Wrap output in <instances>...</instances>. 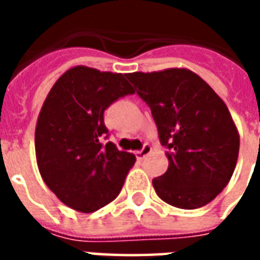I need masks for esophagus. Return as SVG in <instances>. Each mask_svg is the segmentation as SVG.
I'll list each match as a JSON object with an SVG mask.
<instances>
[{"mask_svg":"<svg viewBox=\"0 0 260 260\" xmlns=\"http://www.w3.org/2000/svg\"><path fill=\"white\" fill-rule=\"evenodd\" d=\"M152 152V147H150V145H145V146L142 147L141 150H138V152H136V157L139 158V160H143V158L146 157L147 154H149V153Z\"/></svg>","mask_w":260,"mask_h":260,"instance_id":"esophagus-1","label":"esophagus"}]
</instances>
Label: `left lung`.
<instances>
[{"instance_id": "1", "label": "left lung", "mask_w": 260, "mask_h": 260, "mask_svg": "<svg viewBox=\"0 0 260 260\" xmlns=\"http://www.w3.org/2000/svg\"><path fill=\"white\" fill-rule=\"evenodd\" d=\"M126 78L152 110L169 170L153 180L160 199L180 209L212 202L231 180L240 134L225 103L186 68L132 72Z\"/></svg>"}]
</instances>
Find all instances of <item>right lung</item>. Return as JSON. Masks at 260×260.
Here are the masks:
<instances>
[{
  "instance_id": "add662e5",
  "label": "right lung",
  "mask_w": 260,
  "mask_h": 260,
  "mask_svg": "<svg viewBox=\"0 0 260 260\" xmlns=\"http://www.w3.org/2000/svg\"><path fill=\"white\" fill-rule=\"evenodd\" d=\"M132 93L126 75L78 65L59 76L43 103L35 134L37 167L71 209L96 212L118 196L136 157L113 142L103 145L104 111Z\"/></svg>"
}]
</instances>
